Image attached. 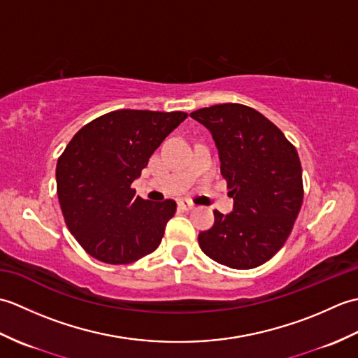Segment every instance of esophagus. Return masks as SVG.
Masks as SVG:
<instances>
[{"label": "esophagus", "instance_id": "obj_1", "mask_svg": "<svg viewBox=\"0 0 358 358\" xmlns=\"http://www.w3.org/2000/svg\"><path fill=\"white\" fill-rule=\"evenodd\" d=\"M178 206H180L181 209H185V210H192V209L195 208V204L191 203L189 200H180V201H178Z\"/></svg>", "mask_w": 358, "mask_h": 358}]
</instances>
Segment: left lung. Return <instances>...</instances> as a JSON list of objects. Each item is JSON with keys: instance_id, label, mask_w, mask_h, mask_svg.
<instances>
[{"instance_id": "left-lung-1", "label": "left lung", "mask_w": 358, "mask_h": 358, "mask_svg": "<svg viewBox=\"0 0 358 358\" xmlns=\"http://www.w3.org/2000/svg\"><path fill=\"white\" fill-rule=\"evenodd\" d=\"M209 129L231 189L234 210L199 235L212 260L232 269H252L285 245L303 203L301 164L280 129L245 104L226 103L191 113Z\"/></svg>"}]
</instances>
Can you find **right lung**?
Masks as SVG:
<instances>
[{
  "label": "right lung",
  "instance_id": "add662e5",
  "mask_svg": "<svg viewBox=\"0 0 358 358\" xmlns=\"http://www.w3.org/2000/svg\"><path fill=\"white\" fill-rule=\"evenodd\" d=\"M186 112L113 110L73 135L57 163L64 222L86 252L109 264H129L159 246L173 200L146 201L134 180Z\"/></svg>",
  "mask_w": 358,
  "mask_h": 358
}]
</instances>
